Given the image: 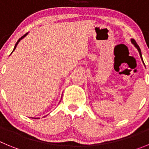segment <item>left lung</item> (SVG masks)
I'll return each instance as SVG.
<instances>
[{
    "mask_svg": "<svg viewBox=\"0 0 149 149\" xmlns=\"http://www.w3.org/2000/svg\"><path fill=\"white\" fill-rule=\"evenodd\" d=\"M131 42L133 43V44L134 45H135V47H136V48H137V50H138V51H139V55H140V57H141V59L142 60H143V58H142V54H141V50H140V48H139V45H137V43L136 42V41L134 40V39H131Z\"/></svg>",
    "mask_w": 149,
    "mask_h": 149,
    "instance_id": "8db88e82",
    "label": "left lung"
}]
</instances>
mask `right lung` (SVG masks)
<instances>
[{"label":"right lung","instance_id":"right-lung-1","mask_svg":"<svg viewBox=\"0 0 149 149\" xmlns=\"http://www.w3.org/2000/svg\"><path fill=\"white\" fill-rule=\"evenodd\" d=\"M26 35H27V34H24V36H22V37H21V38H20V39H18V41H17V42H16V44H15V48H14V49H13V51H14V50H15V48H16V46H17V45H18V42H19V41H20V40H21V39H22V38H24V36H26ZM35 119H36V118H35Z\"/></svg>","mask_w":149,"mask_h":149}]
</instances>
